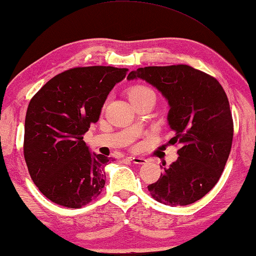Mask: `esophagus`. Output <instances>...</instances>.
<instances>
[{"mask_svg": "<svg viewBox=\"0 0 256 256\" xmlns=\"http://www.w3.org/2000/svg\"><path fill=\"white\" fill-rule=\"evenodd\" d=\"M128 160H131L132 162L138 164H146V159L142 157H136V156H131V157H128Z\"/></svg>", "mask_w": 256, "mask_h": 256, "instance_id": "1", "label": "esophagus"}]
</instances>
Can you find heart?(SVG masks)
Wrapping results in <instances>:
<instances>
[{
  "label": "heart",
  "instance_id": "1",
  "mask_svg": "<svg viewBox=\"0 0 256 256\" xmlns=\"http://www.w3.org/2000/svg\"><path fill=\"white\" fill-rule=\"evenodd\" d=\"M148 94H154V92L151 89L146 88V86H134L131 89H130L128 97L131 100H133V99L144 97Z\"/></svg>",
  "mask_w": 256,
  "mask_h": 256
}]
</instances>
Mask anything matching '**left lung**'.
<instances>
[{
  "instance_id": "obj_1",
  "label": "left lung",
  "mask_w": 256,
  "mask_h": 256,
  "mask_svg": "<svg viewBox=\"0 0 256 256\" xmlns=\"http://www.w3.org/2000/svg\"><path fill=\"white\" fill-rule=\"evenodd\" d=\"M167 99L168 125L175 132L170 144H178L180 157L159 180L148 186L154 200L166 206H188L214 188L230 154L234 123L222 84L190 66H146L130 72Z\"/></svg>"
}]
</instances>
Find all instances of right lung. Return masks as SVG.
I'll use <instances>...</instances> for the list:
<instances>
[{"label":"right lung","mask_w":256,"mask_h":256,"mask_svg":"<svg viewBox=\"0 0 256 256\" xmlns=\"http://www.w3.org/2000/svg\"><path fill=\"white\" fill-rule=\"evenodd\" d=\"M128 68L86 66L66 70L32 98L24 120V154L30 177L52 202L76 209L105 186L110 158L92 154L84 141L98 122L110 90Z\"/></svg>","instance_id":"add662e5"}]
</instances>
